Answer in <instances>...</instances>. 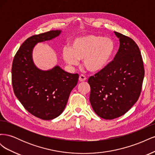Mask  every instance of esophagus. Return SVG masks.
Wrapping results in <instances>:
<instances>
[{"label": "esophagus", "instance_id": "34e87169", "mask_svg": "<svg viewBox=\"0 0 155 155\" xmlns=\"http://www.w3.org/2000/svg\"><path fill=\"white\" fill-rule=\"evenodd\" d=\"M86 80H87V78L85 76H84V75L81 74L80 76H79V81L82 82V81H85Z\"/></svg>", "mask_w": 155, "mask_h": 155}]
</instances>
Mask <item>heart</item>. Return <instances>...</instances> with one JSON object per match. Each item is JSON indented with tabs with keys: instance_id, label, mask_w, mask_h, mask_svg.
<instances>
[{
	"instance_id": "1",
	"label": "heart",
	"mask_w": 155,
	"mask_h": 155,
	"mask_svg": "<svg viewBox=\"0 0 155 155\" xmlns=\"http://www.w3.org/2000/svg\"><path fill=\"white\" fill-rule=\"evenodd\" d=\"M114 41L109 37L87 35L74 39L69 47L62 51L64 61L76 65L83 59V65L89 72H98L104 70L112 61L115 52Z\"/></svg>"
}]
</instances>
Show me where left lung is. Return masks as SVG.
<instances>
[{"label": "left lung", "instance_id": "8db88e82", "mask_svg": "<svg viewBox=\"0 0 155 155\" xmlns=\"http://www.w3.org/2000/svg\"><path fill=\"white\" fill-rule=\"evenodd\" d=\"M114 34L119 39L120 48L114 60L88 80L92 109L106 120L124 115L138 101L145 73L137 43L120 33Z\"/></svg>", "mask_w": 155, "mask_h": 155}]
</instances>
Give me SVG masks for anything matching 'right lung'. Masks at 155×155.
<instances>
[{
  "label": "right lung",
  "mask_w": 155,
  "mask_h": 155,
  "mask_svg": "<svg viewBox=\"0 0 155 155\" xmlns=\"http://www.w3.org/2000/svg\"><path fill=\"white\" fill-rule=\"evenodd\" d=\"M61 30L33 35L22 44L14 57L12 81L14 93L32 115L45 120L57 118L63 112L70 94L76 86L78 74L65 72L58 65L42 70L34 63L35 46L58 37Z\"/></svg>",
  "instance_id": "1"
}]
</instances>
